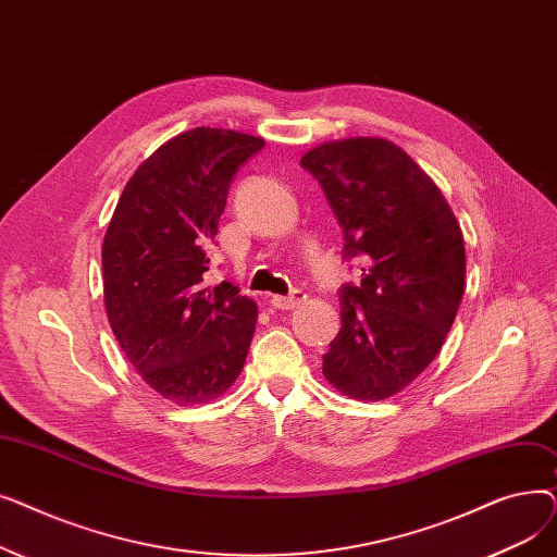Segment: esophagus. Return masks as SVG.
Returning a JSON list of instances; mask_svg holds the SVG:
<instances>
[{
  "label": "esophagus",
  "mask_w": 557,
  "mask_h": 557,
  "mask_svg": "<svg viewBox=\"0 0 557 557\" xmlns=\"http://www.w3.org/2000/svg\"><path fill=\"white\" fill-rule=\"evenodd\" d=\"M305 300H307V296L302 294V290H294V294H290V296H273L271 298V307L288 311V309L300 307Z\"/></svg>",
  "instance_id": "obj_1"
}]
</instances>
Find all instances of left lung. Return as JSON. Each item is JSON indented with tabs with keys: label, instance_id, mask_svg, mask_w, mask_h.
I'll return each mask as SVG.
<instances>
[{
	"label": "left lung",
	"instance_id": "8db88e82",
	"mask_svg": "<svg viewBox=\"0 0 557 557\" xmlns=\"http://www.w3.org/2000/svg\"><path fill=\"white\" fill-rule=\"evenodd\" d=\"M300 164L343 230V257L363 259L341 288V332L323 374L359 401L404 391L441 352L465 294V239L429 175L384 137L318 144Z\"/></svg>",
	"mask_w": 557,
	"mask_h": 557
}]
</instances>
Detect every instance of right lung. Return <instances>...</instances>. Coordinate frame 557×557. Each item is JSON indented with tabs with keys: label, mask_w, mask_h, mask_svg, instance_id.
I'll use <instances>...</instances> for the list:
<instances>
[{
	"label": "right lung",
	"mask_w": 557,
	"mask_h": 557,
	"mask_svg": "<svg viewBox=\"0 0 557 557\" xmlns=\"http://www.w3.org/2000/svg\"><path fill=\"white\" fill-rule=\"evenodd\" d=\"M261 146L205 126L171 137L131 175L106 230L112 334L144 382L181 406L221 397L248 357L257 305L205 273L232 175Z\"/></svg>",
	"instance_id": "right-lung-1"
}]
</instances>
